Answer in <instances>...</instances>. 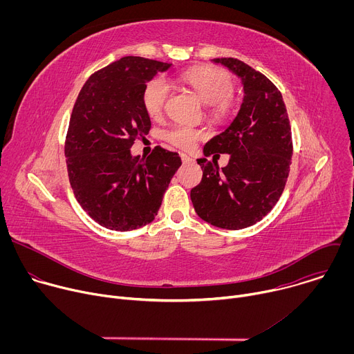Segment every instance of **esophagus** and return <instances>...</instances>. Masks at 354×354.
Listing matches in <instances>:
<instances>
[{
	"mask_svg": "<svg viewBox=\"0 0 354 354\" xmlns=\"http://www.w3.org/2000/svg\"><path fill=\"white\" fill-rule=\"evenodd\" d=\"M180 158H182V162H183V164H190V162H193V158L189 157V156L185 154V153L180 154Z\"/></svg>",
	"mask_w": 354,
	"mask_h": 354,
	"instance_id": "obj_1",
	"label": "esophagus"
}]
</instances>
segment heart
I'll return each mask as SVG.
<instances>
[{"label":"heart","mask_w":354,"mask_h":354,"mask_svg":"<svg viewBox=\"0 0 354 354\" xmlns=\"http://www.w3.org/2000/svg\"><path fill=\"white\" fill-rule=\"evenodd\" d=\"M178 80L190 88L201 102L209 105V113L213 119L225 118L230 108V95L234 89V81L228 73L214 67H198L180 73ZM168 95L169 85L164 78H153L145 85L142 106L149 118L157 119L162 115ZM164 137L179 148H192L203 137V131L187 124H175L165 131Z\"/></svg>","instance_id":"obj_1"}]
</instances>
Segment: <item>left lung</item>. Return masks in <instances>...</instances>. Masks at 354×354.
<instances>
[{
  "label": "left lung",
  "mask_w": 354,
  "mask_h": 354,
  "mask_svg": "<svg viewBox=\"0 0 354 354\" xmlns=\"http://www.w3.org/2000/svg\"><path fill=\"white\" fill-rule=\"evenodd\" d=\"M242 80L243 100L231 124L206 142L203 153L230 154L227 167L197 160L201 182L190 190L197 216L225 230L261 221L279 201L290 172L292 140L283 96L262 73L232 57L214 59ZM220 156V155H216Z\"/></svg>",
  "instance_id": "obj_1"
}]
</instances>
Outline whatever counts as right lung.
<instances>
[{"mask_svg":"<svg viewBox=\"0 0 354 354\" xmlns=\"http://www.w3.org/2000/svg\"><path fill=\"white\" fill-rule=\"evenodd\" d=\"M168 63L127 56L93 73L78 93L64 154L75 198L88 216L112 231L153 221L162 196L182 165L178 153L156 147L147 158L130 147L148 134L142 91Z\"/></svg>","mask_w":354,"mask_h":354,"instance_id":"right-lung-1","label":"right lung"}]
</instances>
